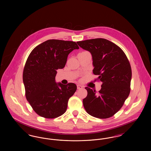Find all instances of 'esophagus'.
<instances>
[{
  "label": "esophagus",
  "instance_id": "34e87169",
  "mask_svg": "<svg viewBox=\"0 0 151 151\" xmlns=\"http://www.w3.org/2000/svg\"><path fill=\"white\" fill-rule=\"evenodd\" d=\"M77 88L78 89H81L83 88V86H80V85H77Z\"/></svg>",
  "mask_w": 151,
  "mask_h": 151
}]
</instances>
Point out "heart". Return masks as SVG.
Returning a JSON list of instances; mask_svg holds the SVG:
<instances>
[{
	"label": "heart",
	"mask_w": 151,
	"mask_h": 151,
	"mask_svg": "<svg viewBox=\"0 0 151 151\" xmlns=\"http://www.w3.org/2000/svg\"><path fill=\"white\" fill-rule=\"evenodd\" d=\"M83 52H86V51H83Z\"/></svg>",
	"instance_id": "obj_1"
}]
</instances>
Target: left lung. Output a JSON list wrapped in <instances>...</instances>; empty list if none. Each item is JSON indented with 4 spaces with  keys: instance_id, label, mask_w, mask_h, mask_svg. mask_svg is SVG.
Wrapping results in <instances>:
<instances>
[{
    "instance_id": "1",
    "label": "left lung",
    "mask_w": 151,
    "mask_h": 151,
    "mask_svg": "<svg viewBox=\"0 0 151 151\" xmlns=\"http://www.w3.org/2000/svg\"><path fill=\"white\" fill-rule=\"evenodd\" d=\"M79 46L89 51L93 59V72L99 77L101 89L96 94L86 87L87 96L83 99L86 112L94 117H111L123 106L130 92L131 67L123 51L115 43L104 38L77 42Z\"/></svg>"
}]
</instances>
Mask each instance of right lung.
<instances>
[{
  "mask_svg": "<svg viewBox=\"0 0 151 151\" xmlns=\"http://www.w3.org/2000/svg\"><path fill=\"white\" fill-rule=\"evenodd\" d=\"M73 41L49 40L31 51L23 70L25 97L38 115L55 118L65 112L69 99L76 92L75 84H57L58 69L65 67L68 54L79 49Z\"/></svg>",
  "mask_w": 151,
  "mask_h": 151,
  "instance_id": "obj_1",
  "label": "right lung"
}]
</instances>
